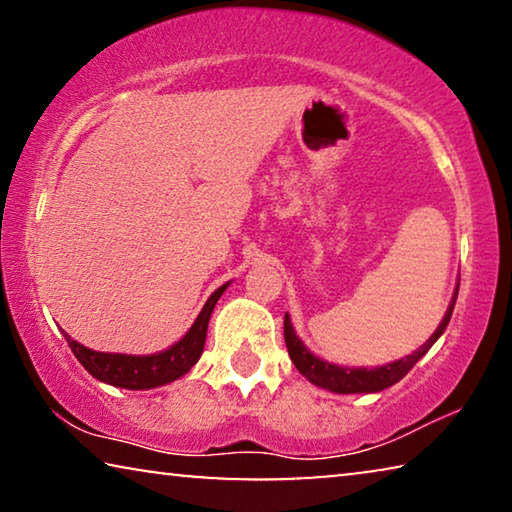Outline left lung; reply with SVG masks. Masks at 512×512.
Instances as JSON below:
<instances>
[{"label":"left lung","instance_id":"1","mask_svg":"<svg viewBox=\"0 0 512 512\" xmlns=\"http://www.w3.org/2000/svg\"><path fill=\"white\" fill-rule=\"evenodd\" d=\"M457 289H460V282H457L453 299L448 303V310L444 319H441V324L437 326V331H434L414 354L404 356L400 361L381 365V368H342V365H333L329 361H324V358H317L315 354L308 352V347H305L299 340V335L294 333L292 319H289V315H285V345H287L289 358H292L296 370H299L305 379L312 381V384L319 388H326V391L331 393L384 391V388L398 384V381L418 363V358H423L427 352H430V347L439 340V335L446 331L448 322H451L455 301H457Z\"/></svg>","mask_w":512,"mask_h":512}]
</instances>
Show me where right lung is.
Returning a JSON list of instances; mask_svg holds the SVG:
<instances>
[{"mask_svg": "<svg viewBox=\"0 0 512 512\" xmlns=\"http://www.w3.org/2000/svg\"><path fill=\"white\" fill-rule=\"evenodd\" d=\"M230 285V282H227ZM227 285L218 287L216 292L209 296V301L204 303L200 315H197L195 324L190 326V331L183 335L179 342H174L170 349L149 356H131V354H105L94 352L80 345L78 340H73L71 335L64 333L68 347L73 349V354L78 361L85 365V370L91 377L105 384H112L117 388H128V391H144V388H156L170 381L179 379L200 361L204 352V340H207V329L211 312L216 308V303Z\"/></svg>", "mask_w": 512, "mask_h": 512, "instance_id": "1", "label": "right lung"}]
</instances>
